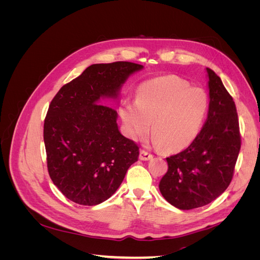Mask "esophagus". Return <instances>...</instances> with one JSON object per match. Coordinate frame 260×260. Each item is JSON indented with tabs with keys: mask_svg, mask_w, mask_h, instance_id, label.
<instances>
[{
	"mask_svg": "<svg viewBox=\"0 0 260 260\" xmlns=\"http://www.w3.org/2000/svg\"><path fill=\"white\" fill-rule=\"evenodd\" d=\"M153 158V155L151 153H148L145 149H141L140 151V159L141 160H149Z\"/></svg>",
	"mask_w": 260,
	"mask_h": 260,
	"instance_id": "1",
	"label": "esophagus"
}]
</instances>
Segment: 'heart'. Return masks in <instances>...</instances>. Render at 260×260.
Returning <instances> with one entry per match:
<instances>
[{
	"mask_svg": "<svg viewBox=\"0 0 260 260\" xmlns=\"http://www.w3.org/2000/svg\"><path fill=\"white\" fill-rule=\"evenodd\" d=\"M208 108V98L200 88L188 86L178 76L154 78L141 84L136 103L123 102L119 115L132 139L151 133L165 152H179L198 137Z\"/></svg>",
	"mask_w": 260,
	"mask_h": 260,
	"instance_id": "obj_1",
	"label": "heart"
}]
</instances>
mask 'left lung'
<instances>
[{
  "label": "left lung",
  "instance_id": "left-lung-1",
  "mask_svg": "<svg viewBox=\"0 0 260 260\" xmlns=\"http://www.w3.org/2000/svg\"><path fill=\"white\" fill-rule=\"evenodd\" d=\"M208 75L209 109L205 124L191 145L167 157L161 195L172 206L188 210L215 201L229 186L241 148L237 107L214 70Z\"/></svg>",
  "mask_w": 260,
  "mask_h": 260
}]
</instances>
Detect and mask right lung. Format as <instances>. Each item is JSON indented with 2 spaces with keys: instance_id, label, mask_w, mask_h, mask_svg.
Wrapping results in <instances>:
<instances>
[{
  "instance_id": "right-lung-1",
  "label": "right lung",
  "mask_w": 260,
  "mask_h": 260,
  "mask_svg": "<svg viewBox=\"0 0 260 260\" xmlns=\"http://www.w3.org/2000/svg\"><path fill=\"white\" fill-rule=\"evenodd\" d=\"M142 68L130 61L91 65L52 100L43 130L46 161L53 183L68 200L85 206L103 203L138 160L139 146L118 130L117 112L99 103L117 99L128 77Z\"/></svg>"
}]
</instances>
